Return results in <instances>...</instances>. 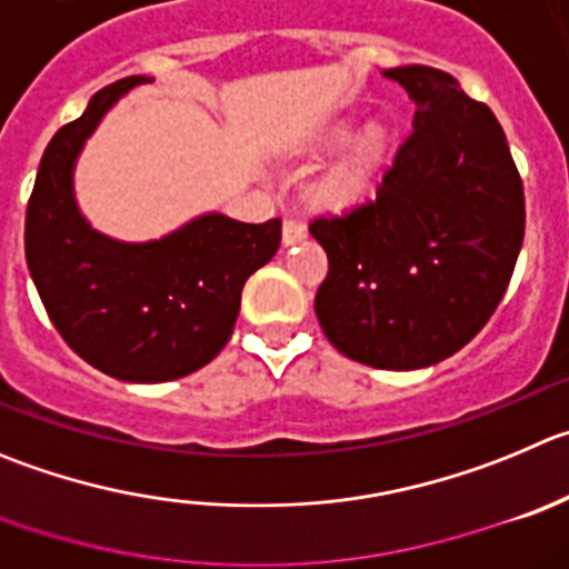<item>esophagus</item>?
I'll return each mask as SVG.
<instances>
[{"label":"esophagus","mask_w":569,"mask_h":569,"mask_svg":"<svg viewBox=\"0 0 569 569\" xmlns=\"http://www.w3.org/2000/svg\"><path fill=\"white\" fill-rule=\"evenodd\" d=\"M306 238V224L300 219H286L283 221V243L291 247V243H300Z\"/></svg>","instance_id":"esophagus-1"}]
</instances>
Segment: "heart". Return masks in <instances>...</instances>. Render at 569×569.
<instances>
[{
    "label": "heart",
    "instance_id": "b5f03b06",
    "mask_svg": "<svg viewBox=\"0 0 569 569\" xmlns=\"http://www.w3.org/2000/svg\"><path fill=\"white\" fill-rule=\"evenodd\" d=\"M387 148V134L381 126L365 131L362 137H357V142L350 146V151L345 153L342 162L322 179L315 188V201L322 207H331V210H342V207L357 204L365 193H368L370 177H373L376 164L385 157Z\"/></svg>",
    "mask_w": 569,
    "mask_h": 569
}]
</instances>
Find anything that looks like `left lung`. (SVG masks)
<instances>
[{"mask_svg": "<svg viewBox=\"0 0 569 569\" xmlns=\"http://www.w3.org/2000/svg\"><path fill=\"white\" fill-rule=\"evenodd\" d=\"M416 103L412 131L376 196L320 216L328 254L315 311L353 362L418 370L443 362L500 306L525 236V193L506 131L449 72L385 69Z\"/></svg>", "mask_w": 569, "mask_h": 569, "instance_id": "8db88e82", "label": "left lung"}]
</instances>
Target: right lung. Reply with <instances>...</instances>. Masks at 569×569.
<instances>
[{
  "instance_id": "obj_1",
  "label": "right lung",
  "mask_w": 569,
  "mask_h": 569,
  "mask_svg": "<svg viewBox=\"0 0 569 569\" xmlns=\"http://www.w3.org/2000/svg\"><path fill=\"white\" fill-rule=\"evenodd\" d=\"M148 81L109 83L56 131L24 219L30 278L52 326L92 368L134 385L182 379L219 357L243 283L280 247V219L243 224L204 212L146 243L114 241L83 219L72 190L78 153L106 111Z\"/></svg>"
}]
</instances>
